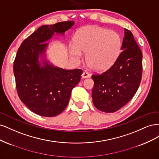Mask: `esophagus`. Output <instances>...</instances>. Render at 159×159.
<instances>
[{
  "mask_svg": "<svg viewBox=\"0 0 159 159\" xmlns=\"http://www.w3.org/2000/svg\"><path fill=\"white\" fill-rule=\"evenodd\" d=\"M89 74L86 71L83 72V74H81V78H89Z\"/></svg>",
  "mask_w": 159,
  "mask_h": 159,
  "instance_id": "esophagus-1",
  "label": "esophagus"
}]
</instances>
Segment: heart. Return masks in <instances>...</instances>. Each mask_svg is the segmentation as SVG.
Returning <instances> with one entry per match:
<instances>
[{
    "instance_id": "1",
    "label": "heart",
    "mask_w": 159,
    "mask_h": 159,
    "mask_svg": "<svg viewBox=\"0 0 159 159\" xmlns=\"http://www.w3.org/2000/svg\"><path fill=\"white\" fill-rule=\"evenodd\" d=\"M121 46L117 33L98 26H88L78 31L75 44H70L69 51L71 59L76 62L82 58V52H87L85 60L90 68L102 71L114 64Z\"/></svg>"
}]
</instances>
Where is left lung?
Wrapping results in <instances>:
<instances>
[{"label": "left lung", "instance_id": "obj_1", "mask_svg": "<svg viewBox=\"0 0 159 159\" xmlns=\"http://www.w3.org/2000/svg\"><path fill=\"white\" fill-rule=\"evenodd\" d=\"M121 53L114 64L94 81L92 99L95 107L113 113L127 104L136 93L142 78L143 54L133 34L125 29Z\"/></svg>", "mask_w": 159, "mask_h": 159}]
</instances>
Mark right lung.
I'll return each instance as SVG.
<instances>
[{
    "instance_id": "1",
    "label": "right lung",
    "mask_w": 159,
    "mask_h": 159,
    "mask_svg": "<svg viewBox=\"0 0 159 159\" xmlns=\"http://www.w3.org/2000/svg\"><path fill=\"white\" fill-rule=\"evenodd\" d=\"M74 25V21H66L42 26L22 42L17 52L13 71L18 95L28 109L40 116L54 117L63 111L72 89L80 81L82 70L56 67L45 56L48 45L45 42L55 33L64 35Z\"/></svg>"
}]
</instances>
